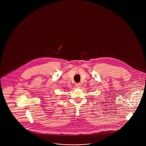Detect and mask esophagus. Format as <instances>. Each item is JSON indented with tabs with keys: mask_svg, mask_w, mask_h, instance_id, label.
<instances>
[{
	"mask_svg": "<svg viewBox=\"0 0 146 146\" xmlns=\"http://www.w3.org/2000/svg\"><path fill=\"white\" fill-rule=\"evenodd\" d=\"M81 86H82V84L80 83H76V86L77 88H80Z\"/></svg>",
	"mask_w": 146,
	"mask_h": 146,
	"instance_id": "obj_1",
	"label": "esophagus"
}]
</instances>
